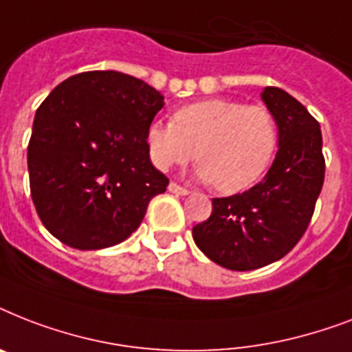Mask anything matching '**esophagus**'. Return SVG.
Returning <instances> with one entry per match:
<instances>
[{"mask_svg": "<svg viewBox=\"0 0 352 352\" xmlns=\"http://www.w3.org/2000/svg\"><path fill=\"white\" fill-rule=\"evenodd\" d=\"M168 190H170L171 193H175V195H188V193H190V190L179 186L177 182H170V186H168Z\"/></svg>", "mask_w": 352, "mask_h": 352, "instance_id": "34e87169", "label": "esophagus"}]
</instances>
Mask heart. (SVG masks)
Masks as SVG:
<instances>
[{
  "label": "heart",
  "instance_id": "heart-1",
  "mask_svg": "<svg viewBox=\"0 0 352 352\" xmlns=\"http://www.w3.org/2000/svg\"><path fill=\"white\" fill-rule=\"evenodd\" d=\"M278 122L265 106L208 98L179 107L171 122L155 120L146 131L149 159L159 170L190 162L195 175L223 193H239L270 168L278 149Z\"/></svg>",
  "mask_w": 352,
  "mask_h": 352
}]
</instances>
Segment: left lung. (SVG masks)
Wrapping results in <instances>:
<instances>
[{
	"instance_id": "8db88e82",
	"label": "left lung",
	"mask_w": 352,
	"mask_h": 352,
	"mask_svg": "<svg viewBox=\"0 0 352 352\" xmlns=\"http://www.w3.org/2000/svg\"><path fill=\"white\" fill-rule=\"evenodd\" d=\"M261 100L279 131L270 170L246 192L212 199V215L192 232L204 256L239 272L267 267L294 248L311 223L325 177L316 118L279 87H265Z\"/></svg>"
}]
</instances>
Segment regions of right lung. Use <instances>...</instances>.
Returning <instances> with one entry per match:
<instances>
[{
	"mask_svg": "<svg viewBox=\"0 0 352 352\" xmlns=\"http://www.w3.org/2000/svg\"><path fill=\"white\" fill-rule=\"evenodd\" d=\"M164 96L118 71L63 80L41 102L27 151L30 195L63 245L100 250L127 239L168 177L149 160L146 131Z\"/></svg>",
	"mask_w": 352,
	"mask_h": 352,
	"instance_id": "right-lung-1",
	"label": "right lung"
}]
</instances>
